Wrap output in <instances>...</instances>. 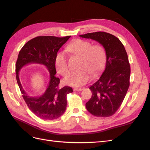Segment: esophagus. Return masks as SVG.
<instances>
[{
    "label": "esophagus",
    "mask_w": 150,
    "mask_h": 150,
    "mask_svg": "<svg viewBox=\"0 0 150 150\" xmlns=\"http://www.w3.org/2000/svg\"><path fill=\"white\" fill-rule=\"evenodd\" d=\"M83 90V88H74V91H81Z\"/></svg>",
    "instance_id": "esophagus-1"
}]
</instances>
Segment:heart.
<instances>
[{
    "instance_id": "heart-1",
    "label": "heart",
    "mask_w": 150,
    "mask_h": 150,
    "mask_svg": "<svg viewBox=\"0 0 150 150\" xmlns=\"http://www.w3.org/2000/svg\"><path fill=\"white\" fill-rule=\"evenodd\" d=\"M67 51L81 57L78 64L79 69L71 72L63 80L65 84L81 86L89 82L91 74L98 76L103 69L106 63V54L100 45H93L88 40L75 39L67 46ZM54 64L57 72L65 76L69 71L67 57L64 52H59L56 56Z\"/></svg>"
}]
</instances>
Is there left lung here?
<instances>
[{"label": "left lung", "instance_id": "left-lung-1", "mask_svg": "<svg viewBox=\"0 0 150 150\" xmlns=\"http://www.w3.org/2000/svg\"><path fill=\"white\" fill-rule=\"evenodd\" d=\"M79 36L96 40L106 54L105 70L100 78L90 86L92 96L86 103V109L95 116H111L121 105L130 84V64L125 48L118 38L105 32Z\"/></svg>", "mask_w": 150, "mask_h": 150}]
</instances>
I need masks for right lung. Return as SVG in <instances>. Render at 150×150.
<instances>
[{
    "instance_id": "1",
    "label": "right lung",
    "mask_w": 150,
    "mask_h": 150,
    "mask_svg": "<svg viewBox=\"0 0 150 150\" xmlns=\"http://www.w3.org/2000/svg\"><path fill=\"white\" fill-rule=\"evenodd\" d=\"M71 36H38L25 44L18 55L16 64V79L24 101L29 110L39 118L52 120L59 117L65 112L67 94L73 92L72 88L64 86L60 89V79L55 74L54 60L59 49ZM38 63L46 66L50 73V81L45 93L39 97L28 96L21 85L18 72L24 65Z\"/></svg>"
}]
</instances>
